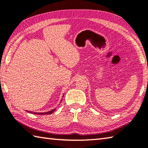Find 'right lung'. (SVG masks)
I'll list each match as a JSON object with an SVG mask.
<instances>
[{"label":"right lung","instance_id":"right-lung-1","mask_svg":"<svg viewBox=\"0 0 148 148\" xmlns=\"http://www.w3.org/2000/svg\"><path fill=\"white\" fill-rule=\"evenodd\" d=\"M62 101H61V102H62ZM61 102H60V103H61ZM55 110H56V108L52 110L49 111V112H43V113H38V112H31V111H28V112L31 113V114H34L45 115V114H53V113L55 111Z\"/></svg>","mask_w":148,"mask_h":148}]
</instances>
